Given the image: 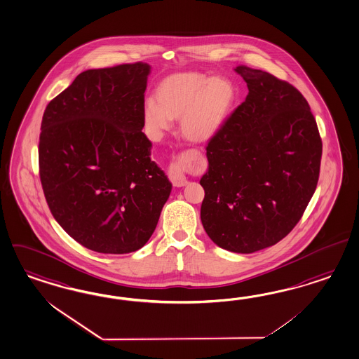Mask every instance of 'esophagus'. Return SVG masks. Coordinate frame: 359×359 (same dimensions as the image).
<instances>
[{"label": "esophagus", "instance_id": "1", "mask_svg": "<svg viewBox=\"0 0 359 359\" xmlns=\"http://www.w3.org/2000/svg\"><path fill=\"white\" fill-rule=\"evenodd\" d=\"M169 178H170L172 184L177 186V187H182V186L187 184V180H186V177L181 173V169H180V166L177 165V163L170 164V168H169Z\"/></svg>", "mask_w": 359, "mask_h": 359}]
</instances>
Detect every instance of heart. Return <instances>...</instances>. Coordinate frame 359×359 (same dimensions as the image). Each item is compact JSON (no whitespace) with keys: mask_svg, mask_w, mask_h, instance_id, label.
I'll return each mask as SVG.
<instances>
[{"mask_svg":"<svg viewBox=\"0 0 359 359\" xmlns=\"http://www.w3.org/2000/svg\"><path fill=\"white\" fill-rule=\"evenodd\" d=\"M156 104L147 100L143 121L154 136H161L180 119L181 133L190 142L202 143L214 137L224 123L235 100L232 83L222 77L199 72L170 74L154 90Z\"/></svg>","mask_w":359,"mask_h":359,"instance_id":"b5f03b06","label":"heart"}]
</instances>
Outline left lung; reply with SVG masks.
<instances>
[{
    "label": "left lung",
    "instance_id": "1",
    "mask_svg": "<svg viewBox=\"0 0 359 359\" xmlns=\"http://www.w3.org/2000/svg\"><path fill=\"white\" fill-rule=\"evenodd\" d=\"M235 71L249 93L205 147L201 220L216 245L253 253L277 244L304 214L323 143L297 88L245 65Z\"/></svg>",
    "mask_w": 359,
    "mask_h": 359
}]
</instances>
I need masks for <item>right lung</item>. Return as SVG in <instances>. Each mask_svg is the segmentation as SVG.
Returning a JSON list of instances; mask_svg holds the SVG:
<instances>
[{"label": "right lung", "mask_w": 359, "mask_h": 359, "mask_svg": "<svg viewBox=\"0 0 359 359\" xmlns=\"http://www.w3.org/2000/svg\"><path fill=\"white\" fill-rule=\"evenodd\" d=\"M149 72L142 62L85 71L43 114L46 201L62 229L98 253L143 248L172 191L142 131Z\"/></svg>", "instance_id": "add662e5"}]
</instances>
